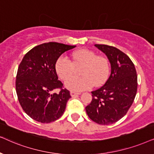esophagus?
Listing matches in <instances>:
<instances>
[{
  "mask_svg": "<svg viewBox=\"0 0 154 154\" xmlns=\"http://www.w3.org/2000/svg\"><path fill=\"white\" fill-rule=\"evenodd\" d=\"M70 95L71 96H78L80 95V93H77V92H74V91H70Z\"/></svg>",
  "mask_w": 154,
  "mask_h": 154,
  "instance_id": "obj_1",
  "label": "esophagus"
}]
</instances>
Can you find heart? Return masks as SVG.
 Here are the masks:
<instances>
[{"instance_id": "b5f03b06", "label": "heart", "mask_w": 154, "mask_h": 154, "mask_svg": "<svg viewBox=\"0 0 154 154\" xmlns=\"http://www.w3.org/2000/svg\"><path fill=\"white\" fill-rule=\"evenodd\" d=\"M72 62L65 56L58 57L55 64L57 75L65 80L73 72L75 66L84 65L82 77L71 76L65 82V87L72 91L79 92L89 89L93 85L98 87L107 81L110 74L108 59L98 56L96 53L88 49L76 51L72 54Z\"/></svg>"}]
</instances>
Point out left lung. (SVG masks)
<instances>
[{"mask_svg":"<svg viewBox=\"0 0 154 154\" xmlns=\"http://www.w3.org/2000/svg\"><path fill=\"white\" fill-rule=\"evenodd\" d=\"M94 46L108 57L111 72L103 86L91 92V102L85 109L91 120L108 125L125 116L132 106L137 91V72L130 58L116 47Z\"/></svg>","mask_w":154,"mask_h":154,"instance_id":"1","label":"left lung"}]
</instances>
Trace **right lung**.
Segmentation results:
<instances>
[{
	"instance_id": "obj_1",
	"label": "right lung",
	"mask_w": 154,
	"mask_h": 154,
	"mask_svg": "<svg viewBox=\"0 0 154 154\" xmlns=\"http://www.w3.org/2000/svg\"><path fill=\"white\" fill-rule=\"evenodd\" d=\"M57 42H48L34 47L24 56L18 67L16 92L24 111L42 123H49L60 118L71 98L69 91L63 89L58 80L55 64L65 51L74 48ZM60 88L59 94H51Z\"/></svg>"
}]
</instances>
